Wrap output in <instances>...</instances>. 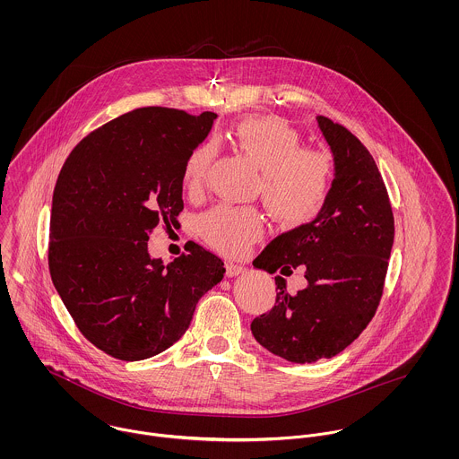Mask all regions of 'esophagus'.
Returning <instances> with one entry per match:
<instances>
[{"mask_svg": "<svg viewBox=\"0 0 459 459\" xmlns=\"http://www.w3.org/2000/svg\"><path fill=\"white\" fill-rule=\"evenodd\" d=\"M246 272V266L237 263H226V277H237Z\"/></svg>", "mask_w": 459, "mask_h": 459, "instance_id": "1", "label": "esophagus"}]
</instances>
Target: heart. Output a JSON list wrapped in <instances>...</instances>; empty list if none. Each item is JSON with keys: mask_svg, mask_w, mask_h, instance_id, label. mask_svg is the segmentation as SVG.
I'll list each match as a JSON object with an SVG mask.
<instances>
[{"mask_svg": "<svg viewBox=\"0 0 459 459\" xmlns=\"http://www.w3.org/2000/svg\"><path fill=\"white\" fill-rule=\"evenodd\" d=\"M230 141L262 169L258 191L273 219L295 226L320 212L333 180V162L328 153L302 148L300 134L275 117L240 120ZM213 153V144L203 143L187 157L184 180L189 191L201 189ZM197 230L210 246L228 255H240L262 235V215L256 208L217 206L199 217Z\"/></svg>", "mask_w": 459, "mask_h": 459, "instance_id": "obj_1", "label": "heart"}]
</instances>
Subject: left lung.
Here are the masks:
<instances>
[{
    "instance_id": "8db88e82",
    "label": "left lung",
    "mask_w": 459,
    "mask_h": 459,
    "mask_svg": "<svg viewBox=\"0 0 459 459\" xmlns=\"http://www.w3.org/2000/svg\"><path fill=\"white\" fill-rule=\"evenodd\" d=\"M333 159V180L318 215L273 238L253 262L268 273L305 268L297 296L275 275L270 313L253 320L255 339L295 364L330 359L350 346L377 313L394 244L393 208L366 146L339 124L318 117Z\"/></svg>"
}]
</instances>
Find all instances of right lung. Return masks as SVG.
Masks as SVG:
<instances>
[{
	"mask_svg": "<svg viewBox=\"0 0 459 459\" xmlns=\"http://www.w3.org/2000/svg\"><path fill=\"white\" fill-rule=\"evenodd\" d=\"M215 113L139 108L86 135L60 171L49 231L53 284L81 333L120 360L175 344L226 268L195 242L171 263L148 238L184 208V166Z\"/></svg>",
	"mask_w": 459,
	"mask_h": 459,
	"instance_id": "add662e5",
	"label": "right lung"
}]
</instances>
